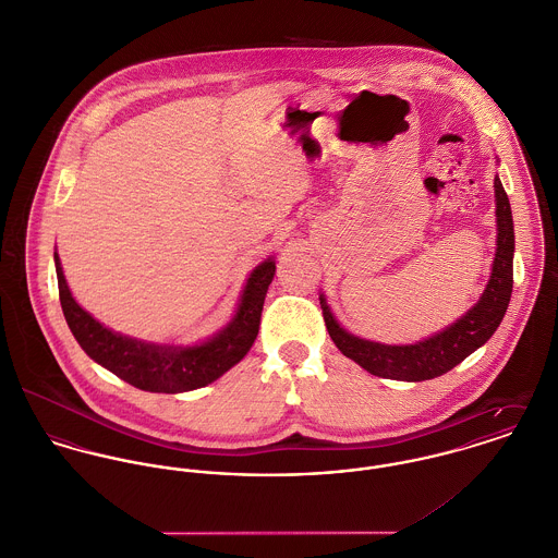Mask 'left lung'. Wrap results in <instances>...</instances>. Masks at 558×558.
I'll use <instances>...</instances> for the list:
<instances>
[{"mask_svg":"<svg viewBox=\"0 0 558 558\" xmlns=\"http://www.w3.org/2000/svg\"><path fill=\"white\" fill-rule=\"evenodd\" d=\"M496 201V252L493 260L490 280L480 298V302L464 312L456 323L445 327L442 331L434 333L426 340L415 344H383L360 338L347 331L327 306L325 295H320L323 318L333 344L340 349L342 355L360 364L364 371L371 372L380 378L393 380H428L440 376L445 372L456 368L464 362L473 351L484 347L496 327L500 325L511 289H513V218L509 198L502 190V184L495 178Z\"/></svg>","mask_w":558,"mask_h":558,"instance_id":"obj_1","label":"left lung"}]
</instances>
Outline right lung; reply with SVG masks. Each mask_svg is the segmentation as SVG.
<instances>
[{
	"label": "right lung",
	"mask_w": 558,
	"mask_h": 558,
	"mask_svg": "<svg viewBox=\"0 0 558 558\" xmlns=\"http://www.w3.org/2000/svg\"><path fill=\"white\" fill-rule=\"evenodd\" d=\"M53 256L63 316L81 349L125 383L154 393L205 387L240 364L256 340L263 302L276 274L274 256L258 263L250 271L233 318L211 338L196 344H158L113 331L81 308L63 278L60 254Z\"/></svg>",
	"instance_id": "obj_1"
}]
</instances>
